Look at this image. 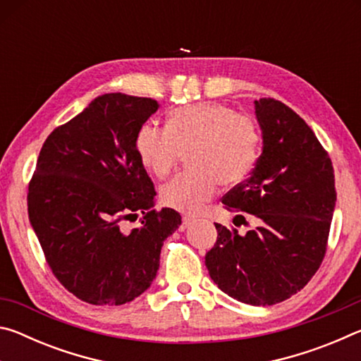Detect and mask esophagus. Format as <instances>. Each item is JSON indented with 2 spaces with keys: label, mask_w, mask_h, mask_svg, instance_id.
Instances as JSON below:
<instances>
[{
  "label": "esophagus",
  "mask_w": 361,
  "mask_h": 361,
  "mask_svg": "<svg viewBox=\"0 0 361 361\" xmlns=\"http://www.w3.org/2000/svg\"><path fill=\"white\" fill-rule=\"evenodd\" d=\"M194 223V218L192 216H183L181 218V224H180V231H186L189 226H191Z\"/></svg>",
  "instance_id": "esophagus-1"
}]
</instances>
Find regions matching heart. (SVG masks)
Masks as SVG:
<instances>
[{"label": "heart", "instance_id": "obj_1", "mask_svg": "<svg viewBox=\"0 0 361 361\" xmlns=\"http://www.w3.org/2000/svg\"><path fill=\"white\" fill-rule=\"evenodd\" d=\"M259 133L252 118L216 102H200L172 109L166 129L143 124L135 151L142 166L166 180L188 151V172L162 189V202L181 213H197L219 185L234 186L252 172L258 157Z\"/></svg>", "mask_w": 361, "mask_h": 361}]
</instances>
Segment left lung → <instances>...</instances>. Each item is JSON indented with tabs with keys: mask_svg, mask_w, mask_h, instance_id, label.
Masks as SVG:
<instances>
[{
	"mask_svg": "<svg viewBox=\"0 0 361 361\" xmlns=\"http://www.w3.org/2000/svg\"><path fill=\"white\" fill-rule=\"evenodd\" d=\"M255 111L262 152L250 178L224 194L223 204L237 216L258 218V226L240 235L215 223L216 243L207 252L205 266L226 295L272 305L302 290L325 258L334 172L326 149L290 106L259 99Z\"/></svg>",
	"mask_w": 361,
	"mask_h": 361,
	"instance_id": "1",
	"label": "left lung"
}]
</instances>
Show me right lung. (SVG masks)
<instances>
[{"mask_svg":"<svg viewBox=\"0 0 361 361\" xmlns=\"http://www.w3.org/2000/svg\"><path fill=\"white\" fill-rule=\"evenodd\" d=\"M146 97L105 94L51 132L28 183V218L56 279L84 302L121 305L151 286L164 240L181 224L157 212L135 151L137 130L157 111ZM144 215L132 231L120 228Z\"/></svg>","mask_w":361,"mask_h":361,"instance_id":"obj_1","label":"right lung"}]
</instances>
